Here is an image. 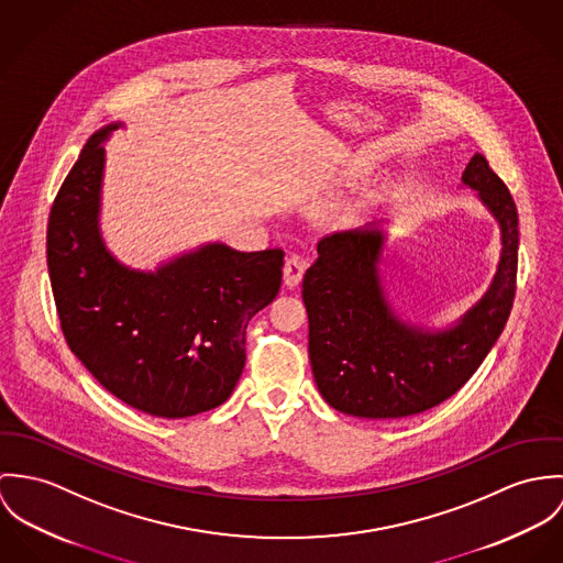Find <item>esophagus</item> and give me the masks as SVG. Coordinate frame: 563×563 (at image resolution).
I'll return each instance as SVG.
<instances>
[{"instance_id": "esophagus-1", "label": "esophagus", "mask_w": 563, "mask_h": 563, "mask_svg": "<svg viewBox=\"0 0 563 563\" xmlns=\"http://www.w3.org/2000/svg\"><path fill=\"white\" fill-rule=\"evenodd\" d=\"M305 269H307V263H305L298 254L287 256V261H285V269H283L285 285H287L289 289L298 287V285H300V280H302V276H305Z\"/></svg>"}]
</instances>
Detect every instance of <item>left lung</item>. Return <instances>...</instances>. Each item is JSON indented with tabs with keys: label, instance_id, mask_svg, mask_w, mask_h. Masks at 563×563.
<instances>
[{
	"label": "left lung",
	"instance_id": "1",
	"mask_svg": "<svg viewBox=\"0 0 563 563\" xmlns=\"http://www.w3.org/2000/svg\"><path fill=\"white\" fill-rule=\"evenodd\" d=\"M462 184L499 222L503 249L493 285L451 328L412 325L390 309L377 267L386 240L379 222L317 244L302 298L312 375L334 410L363 419L426 412L457 393L497 343L516 296L518 211L482 153Z\"/></svg>",
	"mask_w": 563,
	"mask_h": 563
}]
</instances>
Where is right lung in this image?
<instances>
[{"mask_svg":"<svg viewBox=\"0 0 563 563\" xmlns=\"http://www.w3.org/2000/svg\"><path fill=\"white\" fill-rule=\"evenodd\" d=\"M90 135L58 191L47 267L64 339L81 365L126 406L184 419L224 404L246 363V328L280 289L285 252L205 244L131 269L99 231L103 142Z\"/></svg>","mask_w":563,"mask_h":563,"instance_id":"1","label":"right lung"}]
</instances>
